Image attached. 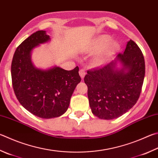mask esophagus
Wrapping results in <instances>:
<instances>
[{"label": "esophagus", "mask_w": 158, "mask_h": 158, "mask_svg": "<svg viewBox=\"0 0 158 158\" xmlns=\"http://www.w3.org/2000/svg\"><path fill=\"white\" fill-rule=\"evenodd\" d=\"M85 74H86V72H85V69H84V68H81V69H80V70H79V75L81 76V77L82 79L85 77Z\"/></svg>", "instance_id": "obj_1"}]
</instances>
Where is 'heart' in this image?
<instances>
[{
  "mask_svg": "<svg viewBox=\"0 0 158 158\" xmlns=\"http://www.w3.org/2000/svg\"><path fill=\"white\" fill-rule=\"evenodd\" d=\"M118 44L116 41H111V37L108 35H102L94 40L88 48V52H95L106 48V53L110 54L118 48Z\"/></svg>",
  "mask_w": 158,
  "mask_h": 158,
  "instance_id": "b5f03b06",
  "label": "heart"
}]
</instances>
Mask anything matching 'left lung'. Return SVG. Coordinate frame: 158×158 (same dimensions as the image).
<instances>
[{"label": "left lung", "instance_id": "obj_1", "mask_svg": "<svg viewBox=\"0 0 158 158\" xmlns=\"http://www.w3.org/2000/svg\"><path fill=\"white\" fill-rule=\"evenodd\" d=\"M117 61L123 64L122 69L116 68ZM144 75V56L131 39L114 61L87 71L84 81L93 113L99 119H113L127 113L139 99Z\"/></svg>", "mask_w": 158, "mask_h": 158}]
</instances>
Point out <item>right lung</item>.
I'll return each mask as SVG.
<instances>
[{
  "label": "right lung",
  "instance_id": "1",
  "mask_svg": "<svg viewBox=\"0 0 158 158\" xmlns=\"http://www.w3.org/2000/svg\"><path fill=\"white\" fill-rule=\"evenodd\" d=\"M49 40L44 30L31 34L17 47L11 65L17 99L31 114L44 119L59 117L66 112L72 94L81 81L78 66L72 70L59 67L42 70L34 66L31 50Z\"/></svg>",
  "mask_w": 158,
  "mask_h": 158
}]
</instances>
